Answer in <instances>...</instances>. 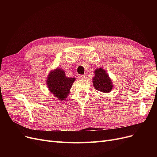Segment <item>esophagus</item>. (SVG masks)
I'll use <instances>...</instances> for the list:
<instances>
[{"instance_id": "1", "label": "esophagus", "mask_w": 157, "mask_h": 157, "mask_svg": "<svg viewBox=\"0 0 157 157\" xmlns=\"http://www.w3.org/2000/svg\"><path fill=\"white\" fill-rule=\"evenodd\" d=\"M80 78H81V79H84L85 78H86V76L83 75H80Z\"/></svg>"}]
</instances>
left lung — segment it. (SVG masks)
Masks as SVG:
<instances>
[{
	"label": "left lung",
	"instance_id": "8db88e82",
	"mask_svg": "<svg viewBox=\"0 0 157 157\" xmlns=\"http://www.w3.org/2000/svg\"><path fill=\"white\" fill-rule=\"evenodd\" d=\"M94 73L95 77L92 79L94 88L103 93L110 92L113 89V84L106 71L99 68L95 70Z\"/></svg>",
	"mask_w": 157,
	"mask_h": 157
}]
</instances>
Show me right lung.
<instances>
[{"mask_svg":"<svg viewBox=\"0 0 157 157\" xmlns=\"http://www.w3.org/2000/svg\"><path fill=\"white\" fill-rule=\"evenodd\" d=\"M75 80V78L67 77L62 69L57 68L50 71L46 84L49 91L59 100L63 101L67 98Z\"/></svg>","mask_w":157,"mask_h":157,"instance_id":"add662e5","label":"right lung"}]
</instances>
